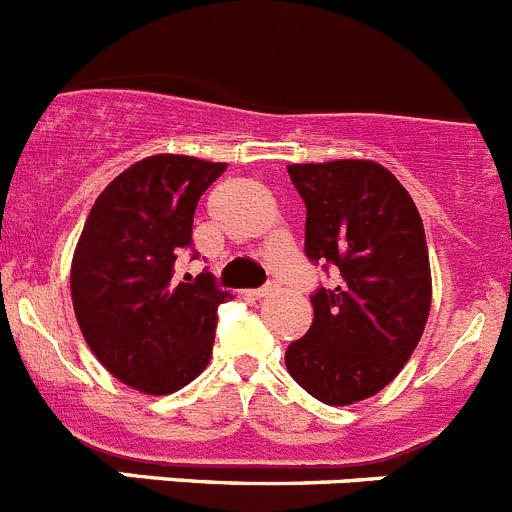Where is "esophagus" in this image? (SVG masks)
<instances>
[{
  "instance_id": "esophagus-1",
  "label": "esophagus",
  "mask_w": 512,
  "mask_h": 512,
  "mask_svg": "<svg viewBox=\"0 0 512 512\" xmlns=\"http://www.w3.org/2000/svg\"><path fill=\"white\" fill-rule=\"evenodd\" d=\"M273 290H275V285H273V283H267V285H262V288L250 290V296H252V298H267V296H270V293H273Z\"/></svg>"
}]
</instances>
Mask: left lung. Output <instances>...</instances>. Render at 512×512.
<instances>
[{"instance_id": "1", "label": "left lung", "mask_w": 512, "mask_h": 512, "mask_svg": "<svg viewBox=\"0 0 512 512\" xmlns=\"http://www.w3.org/2000/svg\"><path fill=\"white\" fill-rule=\"evenodd\" d=\"M306 204L303 250L336 273L311 293L313 324L285 367L326 405L380 393L411 359L431 311L421 214L398 178L372 160L288 165Z\"/></svg>"}]
</instances>
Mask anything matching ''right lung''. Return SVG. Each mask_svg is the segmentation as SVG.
<instances>
[{"instance_id":"add662e5","label":"right lung","mask_w":512,"mask_h":512,"mask_svg":"<svg viewBox=\"0 0 512 512\" xmlns=\"http://www.w3.org/2000/svg\"><path fill=\"white\" fill-rule=\"evenodd\" d=\"M227 165L153 155L119 173L91 209L71 265L73 311L86 344L117 380L147 395L181 390L209 365L214 275L176 280L193 250V211Z\"/></svg>"}]
</instances>
